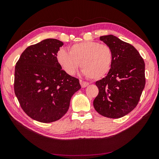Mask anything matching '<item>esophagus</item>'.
<instances>
[{"label":"esophagus","instance_id":"34e87169","mask_svg":"<svg viewBox=\"0 0 159 159\" xmlns=\"http://www.w3.org/2000/svg\"><path fill=\"white\" fill-rule=\"evenodd\" d=\"M80 85H81L82 88H85V87H87L88 85H89V83L83 81V80H80Z\"/></svg>","mask_w":159,"mask_h":159}]
</instances>
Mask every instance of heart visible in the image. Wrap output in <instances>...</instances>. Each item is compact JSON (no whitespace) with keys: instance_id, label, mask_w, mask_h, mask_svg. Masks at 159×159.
Here are the masks:
<instances>
[{"instance_id":"obj_1","label":"heart","mask_w":159,"mask_h":159,"mask_svg":"<svg viewBox=\"0 0 159 159\" xmlns=\"http://www.w3.org/2000/svg\"><path fill=\"white\" fill-rule=\"evenodd\" d=\"M59 64L66 73L74 75L80 66L82 73L92 79H100L111 68L114 54L109 45L85 41L69 48V52L60 50L57 54Z\"/></svg>"}]
</instances>
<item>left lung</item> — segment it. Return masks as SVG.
Returning <instances> with one entry per match:
<instances>
[{
	"instance_id": "obj_1",
	"label": "left lung",
	"mask_w": 159,
	"mask_h": 159,
	"mask_svg": "<svg viewBox=\"0 0 159 159\" xmlns=\"http://www.w3.org/2000/svg\"><path fill=\"white\" fill-rule=\"evenodd\" d=\"M111 48L114 60L105 78L95 83L99 89L94 108L107 118H118L135 108L145 86V64L133 45L113 35L99 37Z\"/></svg>"
}]
</instances>
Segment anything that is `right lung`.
<instances>
[{"label": "right lung", "mask_w": 159, "mask_h": 159, "mask_svg": "<svg viewBox=\"0 0 159 159\" xmlns=\"http://www.w3.org/2000/svg\"><path fill=\"white\" fill-rule=\"evenodd\" d=\"M63 45L57 39L43 40L26 48L16 64L15 95L24 111L37 121L60 119L71 97L81 88L79 80L66 74L57 61Z\"/></svg>", "instance_id": "add662e5"}]
</instances>
